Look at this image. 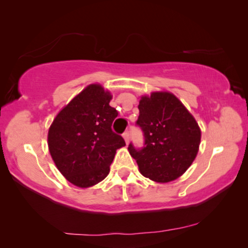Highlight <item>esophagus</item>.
<instances>
[{"label": "esophagus", "mask_w": 248, "mask_h": 248, "mask_svg": "<svg viewBox=\"0 0 248 248\" xmlns=\"http://www.w3.org/2000/svg\"><path fill=\"white\" fill-rule=\"evenodd\" d=\"M123 137H124V141H125V144H129V132L128 131H125V132H124V135H123Z\"/></svg>", "instance_id": "esophagus-1"}]
</instances>
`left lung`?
<instances>
[{"instance_id":"1","label":"left lung","mask_w":248,"mask_h":248,"mask_svg":"<svg viewBox=\"0 0 248 248\" xmlns=\"http://www.w3.org/2000/svg\"><path fill=\"white\" fill-rule=\"evenodd\" d=\"M137 124L145 136V147L128 151L139 172L157 183L182 176L193 163L201 141V129L186 106L167 91L141 95Z\"/></svg>"}]
</instances>
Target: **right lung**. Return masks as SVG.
<instances>
[{
    "mask_svg": "<svg viewBox=\"0 0 248 248\" xmlns=\"http://www.w3.org/2000/svg\"><path fill=\"white\" fill-rule=\"evenodd\" d=\"M112 94L90 84L55 117L48 130V148L56 167L75 186L91 187L107 177L124 138L111 129L118 116Z\"/></svg>",
    "mask_w": 248,
    "mask_h": 248,
    "instance_id": "right-lung-1",
    "label": "right lung"
}]
</instances>
